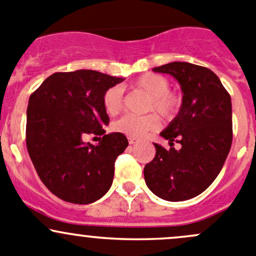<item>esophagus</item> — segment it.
<instances>
[{"label":"esophagus","instance_id":"obj_1","mask_svg":"<svg viewBox=\"0 0 256 256\" xmlns=\"http://www.w3.org/2000/svg\"><path fill=\"white\" fill-rule=\"evenodd\" d=\"M128 144H134L138 142V138H128Z\"/></svg>","mask_w":256,"mask_h":256}]
</instances>
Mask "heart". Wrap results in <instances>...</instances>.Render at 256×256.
Listing matches in <instances>:
<instances>
[{"label": "heart", "instance_id": "b5f03b06", "mask_svg": "<svg viewBox=\"0 0 256 256\" xmlns=\"http://www.w3.org/2000/svg\"><path fill=\"white\" fill-rule=\"evenodd\" d=\"M131 86L150 96L147 102V112H154L164 118H172L180 112L182 96L174 90L170 89V82L166 76L154 73H147L134 80ZM102 106L108 115L115 116L124 108L122 90L112 86L102 95ZM160 128V120L154 114L144 116L125 115L112 124L115 132L124 134L128 138H141L150 131Z\"/></svg>", "mask_w": 256, "mask_h": 256}]
</instances>
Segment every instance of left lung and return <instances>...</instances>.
<instances>
[{
    "mask_svg": "<svg viewBox=\"0 0 256 256\" xmlns=\"http://www.w3.org/2000/svg\"><path fill=\"white\" fill-rule=\"evenodd\" d=\"M171 74L182 89V106L161 132L170 148L154 144V158L144 168L146 184L170 202L204 192L222 171L233 141L232 99L218 76L206 66L174 62L154 68ZM180 143V150L173 147Z\"/></svg>",
    "mask_w": 256,
    "mask_h": 256,
    "instance_id": "left-lung-1",
    "label": "left lung"
}]
</instances>
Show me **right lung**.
Masks as SVG:
<instances>
[{
    "mask_svg": "<svg viewBox=\"0 0 256 256\" xmlns=\"http://www.w3.org/2000/svg\"><path fill=\"white\" fill-rule=\"evenodd\" d=\"M122 78L80 69L54 73L28 102L26 144L46 187L60 200L89 204L110 190L115 161L128 141L124 134L105 135L109 116L102 95ZM86 134L102 136L99 145Z\"/></svg>",
    "mask_w": 256,
    "mask_h": 256,
    "instance_id": "obj_1",
    "label": "right lung"
}]
</instances>
